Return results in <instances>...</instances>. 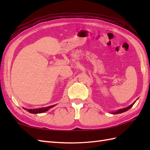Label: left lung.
<instances>
[{"mask_svg":"<svg viewBox=\"0 0 150 150\" xmlns=\"http://www.w3.org/2000/svg\"><path fill=\"white\" fill-rule=\"evenodd\" d=\"M136 101H135L134 103H133L132 104H131L130 105V106H128L127 108H123V109H120V110H119L118 111H116L115 112H112V114H117V113H123V112H125V111H128V110H129L130 108H131L132 106H133V105L135 104V103Z\"/></svg>","mask_w":150,"mask_h":150,"instance_id":"8db88e82","label":"left lung"}]
</instances>
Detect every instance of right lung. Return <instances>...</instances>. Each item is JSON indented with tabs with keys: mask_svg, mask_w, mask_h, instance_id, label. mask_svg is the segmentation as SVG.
<instances>
[{
	"mask_svg": "<svg viewBox=\"0 0 150 150\" xmlns=\"http://www.w3.org/2000/svg\"><path fill=\"white\" fill-rule=\"evenodd\" d=\"M55 106V105H52V106H47L46 108H39V109H37H37H27V108H24V109L26 110L27 111H29V112L31 113L37 114V113H41L45 112V111L50 110V108H52Z\"/></svg>",
	"mask_w": 150,
	"mask_h": 150,
	"instance_id": "right-lung-1",
	"label": "right lung"
}]
</instances>
